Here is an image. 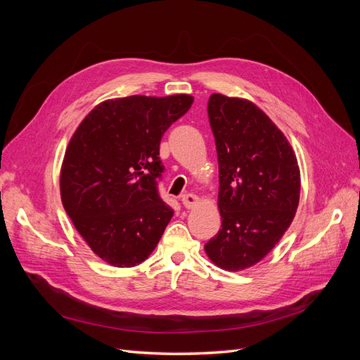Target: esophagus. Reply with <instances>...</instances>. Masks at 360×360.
<instances>
[{"mask_svg": "<svg viewBox=\"0 0 360 360\" xmlns=\"http://www.w3.org/2000/svg\"><path fill=\"white\" fill-rule=\"evenodd\" d=\"M181 202H183L184 207H186V209L191 210V209H195V207L198 205L200 198L193 193H186V195H183V197H181Z\"/></svg>", "mask_w": 360, "mask_h": 360, "instance_id": "obj_1", "label": "esophagus"}]
</instances>
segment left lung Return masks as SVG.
I'll return each instance as SVG.
<instances>
[{"label": "left lung", "mask_w": 360, "mask_h": 360, "mask_svg": "<svg viewBox=\"0 0 360 360\" xmlns=\"http://www.w3.org/2000/svg\"><path fill=\"white\" fill-rule=\"evenodd\" d=\"M207 112L219 163L222 228L204 250L214 266L242 271L259 263L290 228L300 169L285 135L255 103L213 93Z\"/></svg>", "instance_id": "obj_1"}]
</instances>
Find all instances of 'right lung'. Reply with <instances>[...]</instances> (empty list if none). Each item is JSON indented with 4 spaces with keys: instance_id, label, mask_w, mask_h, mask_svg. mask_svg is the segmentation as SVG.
Segmentation results:
<instances>
[{
    "instance_id": "add662e5",
    "label": "right lung",
    "mask_w": 360,
    "mask_h": 360,
    "mask_svg": "<svg viewBox=\"0 0 360 360\" xmlns=\"http://www.w3.org/2000/svg\"><path fill=\"white\" fill-rule=\"evenodd\" d=\"M191 94L129 96L96 105L64 153L60 193L76 231L114 267H135L158 246L174 214L158 193L159 146L189 111Z\"/></svg>"
}]
</instances>
